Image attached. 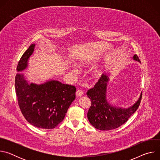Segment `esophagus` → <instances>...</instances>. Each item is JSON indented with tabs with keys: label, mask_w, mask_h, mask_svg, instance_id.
<instances>
[{
	"label": "esophagus",
	"mask_w": 160,
	"mask_h": 160,
	"mask_svg": "<svg viewBox=\"0 0 160 160\" xmlns=\"http://www.w3.org/2000/svg\"><path fill=\"white\" fill-rule=\"evenodd\" d=\"M83 94V92L82 90H78L77 92H76V95L78 97H81V96H82Z\"/></svg>",
	"instance_id": "obj_1"
}]
</instances>
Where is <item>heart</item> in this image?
Listing matches in <instances>:
<instances>
[{
    "mask_svg": "<svg viewBox=\"0 0 160 160\" xmlns=\"http://www.w3.org/2000/svg\"><path fill=\"white\" fill-rule=\"evenodd\" d=\"M80 62H81L82 64L86 65V64H90L91 62H92V61H87V60H82V61H81ZM76 71H77V70H75V72H76ZM100 75H101V72H100L99 70H94V71L93 72V73H92V76H93V77L95 78H98L100 77Z\"/></svg>",
    "mask_w": 160,
    "mask_h": 160,
    "instance_id": "obj_1",
    "label": "heart"
}]
</instances>
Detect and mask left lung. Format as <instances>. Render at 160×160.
I'll list each match as a JSON object with an SVG mask.
<instances>
[{"mask_svg": "<svg viewBox=\"0 0 160 160\" xmlns=\"http://www.w3.org/2000/svg\"><path fill=\"white\" fill-rule=\"evenodd\" d=\"M132 58L141 62L136 54ZM109 81V77L102 74L94 88H90L87 92L91 101V106L87 112L88 120L94 127L100 130H112L125 123L138 109L142 98L141 92L139 99L127 108L110 104L106 99Z\"/></svg>", "mask_w": 160, "mask_h": 160, "instance_id": "left-lung-1", "label": "left lung"}]
</instances>
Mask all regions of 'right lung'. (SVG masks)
Returning <instances> with one entry per match:
<instances>
[{
	"instance_id": "obj_1",
	"label": "right lung",
	"mask_w": 160,
	"mask_h": 160,
	"mask_svg": "<svg viewBox=\"0 0 160 160\" xmlns=\"http://www.w3.org/2000/svg\"><path fill=\"white\" fill-rule=\"evenodd\" d=\"M33 43L21 56L17 71L25 70L34 51ZM15 88L18 104L25 119L32 125L52 129L61 123L72 102L75 99L76 88L58 80H48L42 84L28 83L24 75L15 77Z\"/></svg>"
}]
</instances>
